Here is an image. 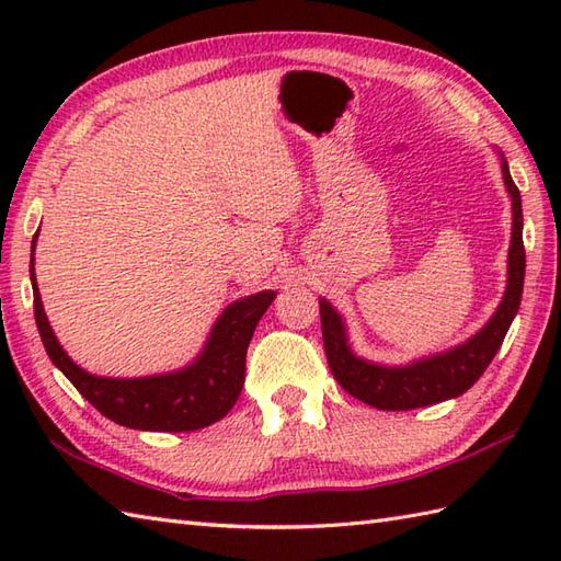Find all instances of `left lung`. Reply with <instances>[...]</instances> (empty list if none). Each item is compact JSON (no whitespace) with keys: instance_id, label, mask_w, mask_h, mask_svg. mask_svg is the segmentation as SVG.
<instances>
[{"instance_id":"left-lung-1","label":"left lung","mask_w":561,"mask_h":561,"mask_svg":"<svg viewBox=\"0 0 561 561\" xmlns=\"http://www.w3.org/2000/svg\"><path fill=\"white\" fill-rule=\"evenodd\" d=\"M502 178L511 197V245L506 265V289L492 318L472 337L446 352H436L410 364H376L356 354L350 344L347 323L337 308L320 296V328H323L325 356L337 383L376 410H416L462 396L470 390L484 368L492 364L520 306L523 279H526V250H523V209L520 193L508 173L504 153Z\"/></svg>"}]
</instances>
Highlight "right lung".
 <instances>
[{"label": "right lung", "mask_w": 561, "mask_h": 561, "mask_svg": "<svg viewBox=\"0 0 561 561\" xmlns=\"http://www.w3.org/2000/svg\"><path fill=\"white\" fill-rule=\"evenodd\" d=\"M35 241H38V233L33 236V250ZM31 284L35 325H38L43 347L53 364L103 416L121 426L139 428V432H197V428H205L229 414L245 380V352L250 337H253L257 320L277 296V291L267 289L226 306L217 323L211 325L205 347L178 371L139 378H108L83 371L57 342L50 323H47L33 260Z\"/></svg>", "instance_id": "right-lung-1"}]
</instances>
